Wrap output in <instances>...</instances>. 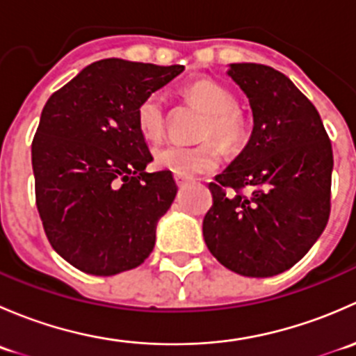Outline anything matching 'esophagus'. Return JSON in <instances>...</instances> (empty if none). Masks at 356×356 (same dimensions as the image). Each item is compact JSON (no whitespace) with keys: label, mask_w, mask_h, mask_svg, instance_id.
Here are the masks:
<instances>
[{"label":"esophagus","mask_w":356,"mask_h":356,"mask_svg":"<svg viewBox=\"0 0 356 356\" xmlns=\"http://www.w3.org/2000/svg\"><path fill=\"white\" fill-rule=\"evenodd\" d=\"M175 184L179 186V188H184L186 184H189V182H191V179L189 177H186V175H177L175 174Z\"/></svg>","instance_id":"1"}]
</instances>
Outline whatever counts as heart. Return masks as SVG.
Instances as JSON below:
<instances>
[{
  "instance_id": "obj_1",
  "label": "heart",
  "mask_w": 356,
  "mask_h": 356,
  "mask_svg": "<svg viewBox=\"0 0 356 356\" xmlns=\"http://www.w3.org/2000/svg\"><path fill=\"white\" fill-rule=\"evenodd\" d=\"M184 95L207 113L200 131V138H215L225 149H236L246 141L248 120L236 106V98L227 88L213 81H196L184 89ZM136 125L139 134L148 141L161 138L165 129V103L161 95L152 92L138 105ZM220 161L217 145L204 139L198 145H179L170 143L155 152V165L172 174L193 175L215 170Z\"/></svg>"
}]
</instances>
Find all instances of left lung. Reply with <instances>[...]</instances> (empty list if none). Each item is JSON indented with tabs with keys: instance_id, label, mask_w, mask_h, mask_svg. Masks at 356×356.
Segmentation results:
<instances>
[{
	"instance_id": "8db88e82",
	"label": "left lung",
	"mask_w": 356,
	"mask_h": 356,
	"mask_svg": "<svg viewBox=\"0 0 356 356\" xmlns=\"http://www.w3.org/2000/svg\"><path fill=\"white\" fill-rule=\"evenodd\" d=\"M227 74L250 99L253 131L208 184L203 238L229 270L272 277L298 264L327 225L332 146L317 108L284 74L260 63H231Z\"/></svg>"
}]
</instances>
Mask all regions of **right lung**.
<instances>
[{
  "label": "right lung",
  "instance_id": "right-lung-1",
  "mask_svg": "<svg viewBox=\"0 0 356 356\" xmlns=\"http://www.w3.org/2000/svg\"><path fill=\"white\" fill-rule=\"evenodd\" d=\"M182 65L106 58L53 92L32 141L35 204L53 250L79 270L115 275L153 251L156 224L177 195L136 125L138 105Z\"/></svg>",
  "mask_w": 356,
  "mask_h": 356
}]
</instances>
